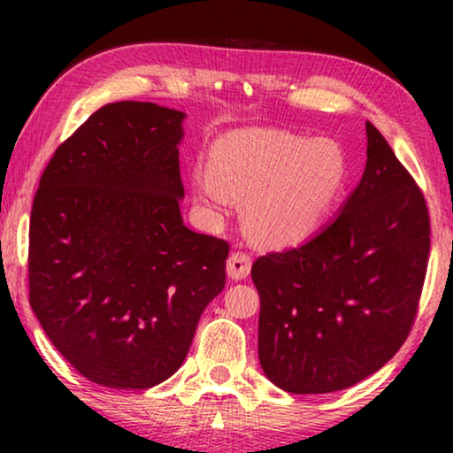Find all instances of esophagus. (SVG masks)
Listing matches in <instances>:
<instances>
[{
  "instance_id": "esophagus-1",
  "label": "esophagus",
  "mask_w": 453,
  "mask_h": 453,
  "mask_svg": "<svg viewBox=\"0 0 453 453\" xmlns=\"http://www.w3.org/2000/svg\"><path fill=\"white\" fill-rule=\"evenodd\" d=\"M226 272L233 280H243L251 272V256L247 251H234L231 253L226 262Z\"/></svg>"
}]
</instances>
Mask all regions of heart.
<instances>
[{
	"label": "heart",
	"mask_w": 453,
	"mask_h": 453,
	"mask_svg": "<svg viewBox=\"0 0 453 453\" xmlns=\"http://www.w3.org/2000/svg\"><path fill=\"white\" fill-rule=\"evenodd\" d=\"M349 179V160L332 138H301L278 129H239L210 150V169L191 171L202 206L222 210L247 197L245 220L268 245H295L330 214Z\"/></svg>",
	"instance_id": "b5f03b06"
}]
</instances>
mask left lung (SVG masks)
<instances>
[{
  "label": "left lung",
  "instance_id": "obj_1",
  "mask_svg": "<svg viewBox=\"0 0 453 453\" xmlns=\"http://www.w3.org/2000/svg\"><path fill=\"white\" fill-rule=\"evenodd\" d=\"M431 250L423 189L367 123V166L336 219L257 257V352L290 394H327L381 369L411 334Z\"/></svg>",
  "mask_w": 453,
  "mask_h": 453
}]
</instances>
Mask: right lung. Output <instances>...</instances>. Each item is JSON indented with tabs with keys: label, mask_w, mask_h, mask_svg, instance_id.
Segmentation results:
<instances>
[{
	"label": "right lung",
	"mask_w": 453,
	"mask_h": 453,
	"mask_svg": "<svg viewBox=\"0 0 453 453\" xmlns=\"http://www.w3.org/2000/svg\"><path fill=\"white\" fill-rule=\"evenodd\" d=\"M181 111L121 101L61 142L30 210L28 301L98 386L146 389L188 357L225 288L228 243L183 225Z\"/></svg>",
	"instance_id": "1"
}]
</instances>
